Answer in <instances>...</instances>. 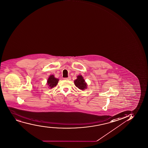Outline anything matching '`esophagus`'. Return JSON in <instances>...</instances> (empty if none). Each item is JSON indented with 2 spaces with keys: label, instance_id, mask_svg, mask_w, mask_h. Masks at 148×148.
Instances as JSON below:
<instances>
[{
  "label": "esophagus",
  "instance_id": "34e87169",
  "mask_svg": "<svg viewBox=\"0 0 148 148\" xmlns=\"http://www.w3.org/2000/svg\"><path fill=\"white\" fill-rule=\"evenodd\" d=\"M64 79H65V80H70L71 79V77H69L68 78H65Z\"/></svg>",
  "mask_w": 148,
  "mask_h": 148
}]
</instances>
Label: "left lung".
Instances as JSON below:
<instances>
[{"instance_id":"1","label":"left lung","mask_w":148,"mask_h":148,"mask_svg":"<svg viewBox=\"0 0 148 148\" xmlns=\"http://www.w3.org/2000/svg\"><path fill=\"white\" fill-rule=\"evenodd\" d=\"M74 84L79 89L84 90L85 89H86V83L82 75H79L77 77V79L74 81Z\"/></svg>"}]
</instances>
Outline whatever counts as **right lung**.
I'll list each match as a JSON object with an SVG mask.
<instances>
[{
    "instance_id": "1",
    "label": "right lung",
    "mask_w": 148,
    "mask_h": 148,
    "mask_svg": "<svg viewBox=\"0 0 148 148\" xmlns=\"http://www.w3.org/2000/svg\"><path fill=\"white\" fill-rule=\"evenodd\" d=\"M59 79L54 78L53 75H51L47 81V84L48 85L50 88H53L56 86L58 82Z\"/></svg>"
}]
</instances>
